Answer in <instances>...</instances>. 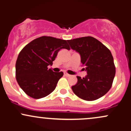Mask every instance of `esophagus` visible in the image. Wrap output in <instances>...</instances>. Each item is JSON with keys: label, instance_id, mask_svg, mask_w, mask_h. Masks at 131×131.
<instances>
[{"label": "esophagus", "instance_id": "1", "mask_svg": "<svg viewBox=\"0 0 131 131\" xmlns=\"http://www.w3.org/2000/svg\"><path fill=\"white\" fill-rule=\"evenodd\" d=\"M64 75H65L66 76H67V77H70V74H69V73H66V72L64 73Z\"/></svg>", "mask_w": 131, "mask_h": 131}]
</instances>
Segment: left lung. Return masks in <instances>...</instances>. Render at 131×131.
I'll return each mask as SVG.
<instances>
[{
	"instance_id": "8db88e82",
	"label": "left lung",
	"mask_w": 131,
	"mask_h": 131,
	"mask_svg": "<svg viewBox=\"0 0 131 131\" xmlns=\"http://www.w3.org/2000/svg\"><path fill=\"white\" fill-rule=\"evenodd\" d=\"M70 48L79 52L81 63L87 72L85 77L77 76V84L72 86L76 95L86 101L104 96L112 86L116 67L111 51L92 36L67 40Z\"/></svg>"
}]
</instances>
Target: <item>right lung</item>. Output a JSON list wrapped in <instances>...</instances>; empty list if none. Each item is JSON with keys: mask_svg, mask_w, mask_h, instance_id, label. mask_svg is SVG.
Wrapping results in <instances>:
<instances>
[{"mask_svg": "<svg viewBox=\"0 0 131 131\" xmlns=\"http://www.w3.org/2000/svg\"><path fill=\"white\" fill-rule=\"evenodd\" d=\"M61 49H70L67 40L43 36L34 39L20 52L15 64V75L23 92L35 99L52 93L63 76L62 72H54L52 66Z\"/></svg>", "mask_w": 131, "mask_h": 131, "instance_id": "right-lung-1", "label": "right lung"}]
</instances>
